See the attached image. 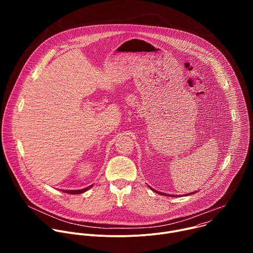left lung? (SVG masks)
<instances>
[{
  "instance_id": "left-lung-1",
  "label": "left lung",
  "mask_w": 253,
  "mask_h": 253,
  "mask_svg": "<svg viewBox=\"0 0 253 253\" xmlns=\"http://www.w3.org/2000/svg\"><path fill=\"white\" fill-rule=\"evenodd\" d=\"M150 188H151V187H150ZM151 189H152V188H151ZM152 190H154V189H152ZM155 192H157V191H155ZM194 192H195V191H194ZM194 192H192V193H190V194H193ZM157 193H158V194H161V195H164V196H173V195H168V194H165V193H163V192H157ZM190 194H189V195H190Z\"/></svg>"
}]
</instances>
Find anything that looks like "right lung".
Returning <instances> with one entry per match:
<instances>
[{
    "mask_svg": "<svg viewBox=\"0 0 253 253\" xmlns=\"http://www.w3.org/2000/svg\"><path fill=\"white\" fill-rule=\"evenodd\" d=\"M92 186H93V185H90V186H88V187H86V188L79 189V190H63V191L66 192V193H69V194H80V193H83V192L87 191V190L90 189Z\"/></svg>",
    "mask_w": 253,
    "mask_h": 253,
    "instance_id": "1",
    "label": "right lung"
}]
</instances>
